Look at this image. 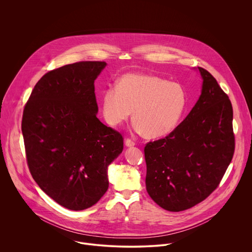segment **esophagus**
Masks as SVG:
<instances>
[{
	"mask_svg": "<svg viewBox=\"0 0 252 252\" xmlns=\"http://www.w3.org/2000/svg\"><path fill=\"white\" fill-rule=\"evenodd\" d=\"M125 145H126V147H127V148H131V147H133V146L135 145V143H134L131 139L126 138V141H125Z\"/></svg>",
	"mask_w": 252,
	"mask_h": 252,
	"instance_id": "34e87169",
	"label": "esophagus"
}]
</instances>
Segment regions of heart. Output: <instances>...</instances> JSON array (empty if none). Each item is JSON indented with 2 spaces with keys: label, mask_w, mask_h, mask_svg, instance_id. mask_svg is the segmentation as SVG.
Here are the masks:
<instances>
[{
  "label": "heart",
  "mask_w": 252,
  "mask_h": 252,
  "mask_svg": "<svg viewBox=\"0 0 252 252\" xmlns=\"http://www.w3.org/2000/svg\"><path fill=\"white\" fill-rule=\"evenodd\" d=\"M101 113L112 126H120L131 116L135 131L151 138L170 133L181 121L187 93L177 83L153 75L128 73L117 86L104 90Z\"/></svg>",
  "instance_id": "heart-1"
}]
</instances>
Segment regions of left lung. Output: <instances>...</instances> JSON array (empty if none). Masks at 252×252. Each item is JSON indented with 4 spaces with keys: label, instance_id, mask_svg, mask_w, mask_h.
Masks as SVG:
<instances>
[{
    "label": "left lung",
    "instance_id": "1",
    "mask_svg": "<svg viewBox=\"0 0 252 252\" xmlns=\"http://www.w3.org/2000/svg\"><path fill=\"white\" fill-rule=\"evenodd\" d=\"M198 70L201 94L190 113L164 138L145 147L148 193L168 211L204 200L219 187L234 154L230 99L210 73Z\"/></svg>",
    "mask_w": 252,
    "mask_h": 252
}]
</instances>
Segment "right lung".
Returning a JSON list of instances; mask_svg holds the SVG:
<instances>
[{"instance_id":"1","label":"right lung","mask_w":252,"mask_h":252,"mask_svg":"<svg viewBox=\"0 0 252 252\" xmlns=\"http://www.w3.org/2000/svg\"><path fill=\"white\" fill-rule=\"evenodd\" d=\"M104 62H79L53 69L27 101L22 132L29 169L60 205L84 210L109 189L107 166L123 152V135L97 118L94 81Z\"/></svg>"}]
</instances>
